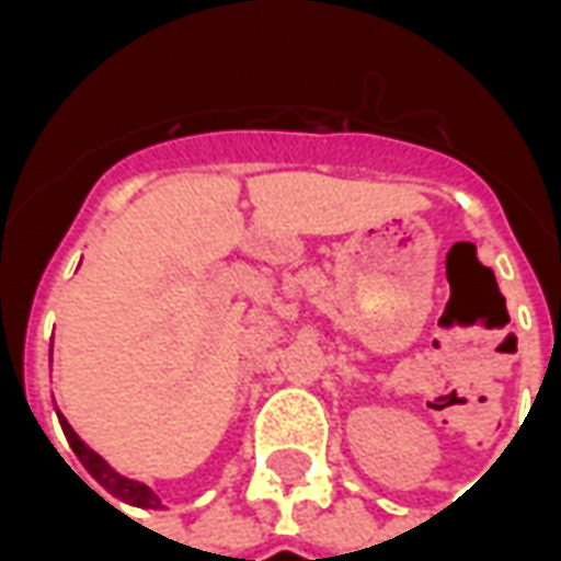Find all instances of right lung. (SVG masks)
<instances>
[{
    "mask_svg": "<svg viewBox=\"0 0 561 561\" xmlns=\"http://www.w3.org/2000/svg\"><path fill=\"white\" fill-rule=\"evenodd\" d=\"M59 423H62V433H66L68 445H71V450L78 454V459L83 462V469L90 471L95 481L102 483L107 493L114 495V499H119V502H126V505H135V507H161L159 495L152 493L149 486H144V483L138 481H128V478H123L119 471H114L107 462H104L95 450H90V447L80 442V435L68 426V421L59 414Z\"/></svg>",
    "mask_w": 561,
    "mask_h": 561,
    "instance_id": "obj_1",
    "label": "right lung"
}]
</instances>
